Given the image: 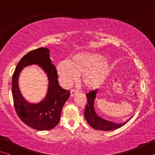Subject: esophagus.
I'll return each mask as SVG.
<instances>
[{
	"mask_svg": "<svg viewBox=\"0 0 155 155\" xmlns=\"http://www.w3.org/2000/svg\"><path fill=\"white\" fill-rule=\"evenodd\" d=\"M78 92V91L77 90H75V89H72V90H71V91H70V96H74L75 94H77Z\"/></svg>",
	"mask_w": 155,
	"mask_h": 155,
	"instance_id": "obj_1",
	"label": "esophagus"
}]
</instances>
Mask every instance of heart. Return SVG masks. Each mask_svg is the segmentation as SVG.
I'll use <instances>...</instances> for the list:
<instances>
[{
  "instance_id": "1",
  "label": "heart",
  "mask_w": 155,
  "mask_h": 155,
  "mask_svg": "<svg viewBox=\"0 0 155 155\" xmlns=\"http://www.w3.org/2000/svg\"><path fill=\"white\" fill-rule=\"evenodd\" d=\"M111 70L109 61L101 54L83 52L74 54L68 62L65 60L58 63L57 71L65 86H70L81 75V83L85 87L94 89L103 83Z\"/></svg>"
}]
</instances>
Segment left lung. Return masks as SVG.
I'll use <instances>...</instances> for the list:
<instances>
[{
	"label": "left lung",
	"mask_w": 155,
	"mask_h": 155,
	"mask_svg": "<svg viewBox=\"0 0 155 155\" xmlns=\"http://www.w3.org/2000/svg\"><path fill=\"white\" fill-rule=\"evenodd\" d=\"M97 92H98V90L96 89L95 90L90 91V92L86 94L87 103V104H86L85 112H84L85 120H87L88 124L93 128H94V129L104 131H109L117 129V128L122 127V126L127 124L133 117V115L132 117H130L129 119L124 122L115 123L111 121H108L107 120H104L103 118L98 116L95 111L94 106V101H95L96 96V94H97Z\"/></svg>",
	"instance_id": "1"
}]
</instances>
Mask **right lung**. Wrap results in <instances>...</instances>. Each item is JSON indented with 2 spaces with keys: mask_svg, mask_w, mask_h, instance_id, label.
<instances>
[{
  "mask_svg": "<svg viewBox=\"0 0 155 155\" xmlns=\"http://www.w3.org/2000/svg\"><path fill=\"white\" fill-rule=\"evenodd\" d=\"M49 49L40 48L31 51L21 59L12 77V90L15 110L20 119L38 130H50L59 122L63 107L70 96V90L63 89L58 82V74L50 58ZM35 64L41 67L49 78L47 96L40 103H28L21 94L18 78L24 67Z\"/></svg>",
  "mask_w": 155,
  "mask_h": 155,
  "instance_id": "obj_1",
  "label": "right lung"
}]
</instances>
